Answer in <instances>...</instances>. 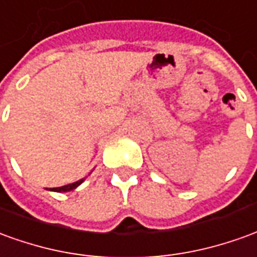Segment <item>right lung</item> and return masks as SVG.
Returning a JSON list of instances; mask_svg holds the SVG:
<instances>
[{
	"label": "right lung",
	"mask_w": 257,
	"mask_h": 257,
	"mask_svg": "<svg viewBox=\"0 0 257 257\" xmlns=\"http://www.w3.org/2000/svg\"><path fill=\"white\" fill-rule=\"evenodd\" d=\"M85 181V178L80 179V181H76V182H73V184H69V185H65V186H60V188H50V191L53 192H71L73 189H76L79 185L82 184Z\"/></svg>",
	"instance_id": "1"
}]
</instances>
